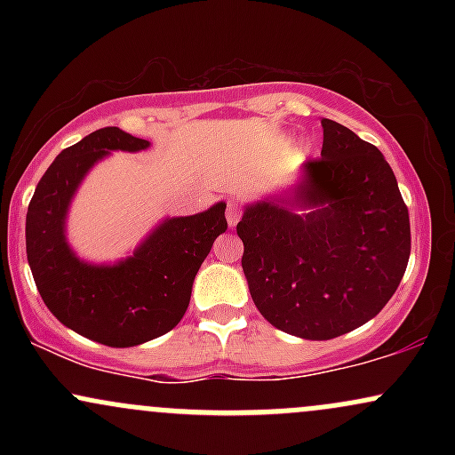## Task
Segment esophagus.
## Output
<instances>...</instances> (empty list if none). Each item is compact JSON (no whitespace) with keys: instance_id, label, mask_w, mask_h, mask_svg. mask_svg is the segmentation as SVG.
Here are the masks:
<instances>
[{"instance_id":"1","label":"esophagus","mask_w":455,"mask_h":455,"mask_svg":"<svg viewBox=\"0 0 455 455\" xmlns=\"http://www.w3.org/2000/svg\"><path fill=\"white\" fill-rule=\"evenodd\" d=\"M239 218H242V207L237 205V203H228V207H227V222H228V227H237V222H239Z\"/></svg>"}]
</instances>
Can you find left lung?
<instances>
[{
    "instance_id": "left-lung-1",
    "label": "left lung",
    "mask_w": 455,
    "mask_h": 455,
    "mask_svg": "<svg viewBox=\"0 0 455 455\" xmlns=\"http://www.w3.org/2000/svg\"><path fill=\"white\" fill-rule=\"evenodd\" d=\"M321 126V158L280 195L245 205L237 224L254 306L304 340L377 316L411 254L409 210L385 156L333 119Z\"/></svg>"
}]
</instances>
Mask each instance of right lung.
I'll return each instance as SVG.
<instances>
[{
	"label": "right lung",
	"mask_w": 455,
	"mask_h": 455,
	"mask_svg": "<svg viewBox=\"0 0 455 455\" xmlns=\"http://www.w3.org/2000/svg\"><path fill=\"white\" fill-rule=\"evenodd\" d=\"M148 148L149 140L119 128L87 134L46 169L25 220L28 263L46 307L72 331L115 348L154 340L181 321L198 267L227 231V203L220 201L195 216L164 218L117 263L76 257L66 220L78 186L111 151Z\"/></svg>",
	"instance_id": "obj_1"
}]
</instances>
